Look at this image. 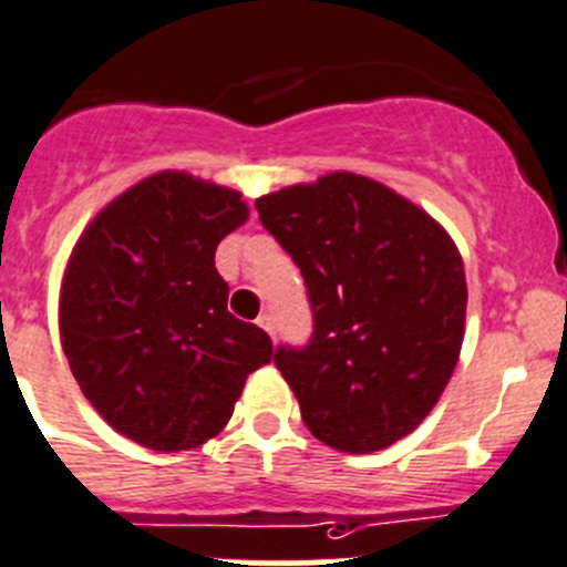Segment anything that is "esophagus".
Listing matches in <instances>:
<instances>
[{
  "instance_id": "1",
  "label": "esophagus",
  "mask_w": 567,
  "mask_h": 567,
  "mask_svg": "<svg viewBox=\"0 0 567 567\" xmlns=\"http://www.w3.org/2000/svg\"><path fill=\"white\" fill-rule=\"evenodd\" d=\"M258 326H261L264 328V331H267L269 333V337H272L275 339V317L272 315H261V317H258Z\"/></svg>"
}]
</instances>
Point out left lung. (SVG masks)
Returning a JSON list of instances; mask_svg holds the SVG:
<instances>
[{
  "label": "left lung",
  "mask_w": 567,
  "mask_h": 567,
  "mask_svg": "<svg viewBox=\"0 0 567 567\" xmlns=\"http://www.w3.org/2000/svg\"><path fill=\"white\" fill-rule=\"evenodd\" d=\"M306 280L315 331L275 368L311 434L370 454L423 423L465 337V264L451 236L392 188L333 172L256 199Z\"/></svg>",
  "instance_id": "obj_1"
}]
</instances>
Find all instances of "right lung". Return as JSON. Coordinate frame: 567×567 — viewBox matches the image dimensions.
I'll use <instances>...</instances> for the list:
<instances>
[{
	"label": "right lung",
	"mask_w": 567,
	"mask_h": 567,
	"mask_svg": "<svg viewBox=\"0 0 567 567\" xmlns=\"http://www.w3.org/2000/svg\"><path fill=\"white\" fill-rule=\"evenodd\" d=\"M239 192L158 172L96 214L69 258L61 339L91 406L133 442L188 451L217 436L272 339L228 311L217 245Z\"/></svg>",
	"instance_id": "1"
}]
</instances>
